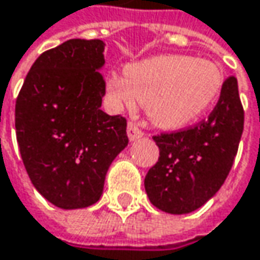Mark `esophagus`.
Segmentation results:
<instances>
[{"mask_svg":"<svg viewBox=\"0 0 260 260\" xmlns=\"http://www.w3.org/2000/svg\"><path fill=\"white\" fill-rule=\"evenodd\" d=\"M143 134H144V132L140 129V126H138L135 122H129V123H128V137H129L131 141H134V140L143 137Z\"/></svg>","mask_w":260,"mask_h":260,"instance_id":"obj_1","label":"esophagus"}]
</instances>
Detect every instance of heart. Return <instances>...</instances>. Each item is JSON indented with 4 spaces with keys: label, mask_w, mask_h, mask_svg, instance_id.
<instances>
[{
    "label": "heart",
    "mask_w": 260,
    "mask_h": 260,
    "mask_svg": "<svg viewBox=\"0 0 260 260\" xmlns=\"http://www.w3.org/2000/svg\"><path fill=\"white\" fill-rule=\"evenodd\" d=\"M222 85V70L215 61L166 54L126 66L125 78L112 75L107 94L115 104L128 109L138 100L156 125L179 129L213 107Z\"/></svg>",
    "instance_id": "b5f03b06"
}]
</instances>
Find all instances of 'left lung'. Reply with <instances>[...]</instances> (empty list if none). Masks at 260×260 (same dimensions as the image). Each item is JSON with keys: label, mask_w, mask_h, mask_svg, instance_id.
Returning <instances> with one entry per match:
<instances>
[{"label": "left lung", "mask_w": 260, "mask_h": 260, "mask_svg": "<svg viewBox=\"0 0 260 260\" xmlns=\"http://www.w3.org/2000/svg\"><path fill=\"white\" fill-rule=\"evenodd\" d=\"M244 128V109L236 76H228L207 119L174 132L153 135L159 160L144 179L150 202L182 215L202 207L230 174Z\"/></svg>", "instance_id": "1"}]
</instances>
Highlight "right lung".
<instances>
[{"label":"right lung","instance_id":"1","mask_svg":"<svg viewBox=\"0 0 260 260\" xmlns=\"http://www.w3.org/2000/svg\"><path fill=\"white\" fill-rule=\"evenodd\" d=\"M101 39H69L39 55L16 100V137L34 187L54 206L97 203L128 145L126 119L104 113Z\"/></svg>","mask_w":260,"mask_h":260}]
</instances>
